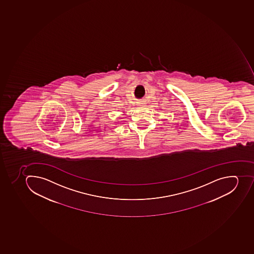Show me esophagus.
Segmentation results:
<instances>
[{"label": "esophagus", "mask_w": 254, "mask_h": 254, "mask_svg": "<svg viewBox=\"0 0 254 254\" xmlns=\"http://www.w3.org/2000/svg\"><path fill=\"white\" fill-rule=\"evenodd\" d=\"M137 105L139 106V107H145L146 103H145L144 101H139V102H138Z\"/></svg>", "instance_id": "obj_1"}]
</instances>
